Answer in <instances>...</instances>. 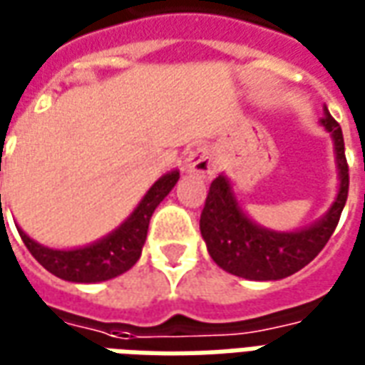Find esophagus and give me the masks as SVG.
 I'll return each mask as SVG.
<instances>
[{
    "instance_id": "obj_1",
    "label": "esophagus",
    "mask_w": 365,
    "mask_h": 365,
    "mask_svg": "<svg viewBox=\"0 0 365 365\" xmlns=\"http://www.w3.org/2000/svg\"><path fill=\"white\" fill-rule=\"evenodd\" d=\"M185 172L190 174L201 175L203 180H211L217 172V160H215V154L211 148L207 146H201V148H195V150L190 152V156L185 158Z\"/></svg>"
}]
</instances>
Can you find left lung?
<instances>
[{
  "instance_id": "8db88e82",
  "label": "left lung",
  "mask_w": 365,
  "mask_h": 365,
  "mask_svg": "<svg viewBox=\"0 0 365 365\" xmlns=\"http://www.w3.org/2000/svg\"><path fill=\"white\" fill-rule=\"evenodd\" d=\"M319 123L334 143L338 170L336 197L329 211L303 229H266L246 215L235 195L230 180L225 174H219L209 187L199 221L209 256L219 268L245 279L275 282L305 268L329 242L348 197V164L342 128L330 117L327 107L324 117Z\"/></svg>"
}]
</instances>
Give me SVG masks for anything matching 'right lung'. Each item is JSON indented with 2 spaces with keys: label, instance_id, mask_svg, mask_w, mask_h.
<instances>
[{
  "label": "right lung",
  "instance_id": "1",
  "mask_svg": "<svg viewBox=\"0 0 365 365\" xmlns=\"http://www.w3.org/2000/svg\"><path fill=\"white\" fill-rule=\"evenodd\" d=\"M180 180V170H170L160 175L138 201L135 211L117 229L96 242L78 248H48L38 245L25 230L17 227L23 242L35 260L60 279L74 283H97L113 279L133 268L143 254L148 222L154 209L164 201ZM1 207V193H0Z\"/></svg>",
  "mask_w": 365,
  "mask_h": 365
}]
</instances>
